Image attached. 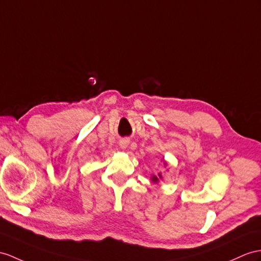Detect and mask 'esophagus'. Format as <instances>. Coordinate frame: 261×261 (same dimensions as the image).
<instances>
[{
	"instance_id": "esophagus-1",
	"label": "esophagus",
	"mask_w": 261,
	"mask_h": 261,
	"mask_svg": "<svg viewBox=\"0 0 261 261\" xmlns=\"http://www.w3.org/2000/svg\"><path fill=\"white\" fill-rule=\"evenodd\" d=\"M128 144H129L128 138H122L119 141V146H120V148H122V149H125L127 146H128Z\"/></svg>"
}]
</instances>
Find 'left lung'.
Here are the masks:
<instances>
[{
  "mask_svg": "<svg viewBox=\"0 0 261 261\" xmlns=\"http://www.w3.org/2000/svg\"><path fill=\"white\" fill-rule=\"evenodd\" d=\"M160 177H162V176L160 175ZM151 179H152V180H154V181H157V180H158V178H157V177H156V176H152V178H151Z\"/></svg>",
  "mask_w": 261,
  "mask_h": 261,
  "instance_id": "1",
  "label": "left lung"
}]
</instances>
